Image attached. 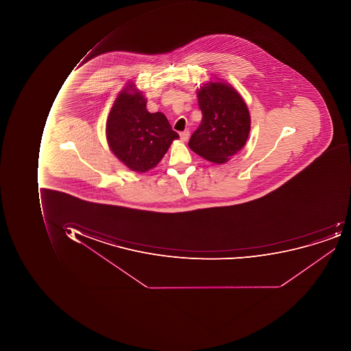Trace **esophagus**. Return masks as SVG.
Wrapping results in <instances>:
<instances>
[{
	"label": "esophagus",
	"instance_id": "1",
	"mask_svg": "<svg viewBox=\"0 0 351 351\" xmlns=\"http://www.w3.org/2000/svg\"><path fill=\"white\" fill-rule=\"evenodd\" d=\"M179 135H180V139L182 140V141H184V143H186V141H188L189 137H190V132H181V133L179 134Z\"/></svg>",
	"mask_w": 351,
	"mask_h": 351
}]
</instances>
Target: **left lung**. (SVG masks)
I'll return each instance as SVG.
<instances>
[{
	"label": "left lung",
	"mask_w": 351,
	"mask_h": 351,
	"mask_svg": "<svg viewBox=\"0 0 351 351\" xmlns=\"http://www.w3.org/2000/svg\"><path fill=\"white\" fill-rule=\"evenodd\" d=\"M197 98L202 120L189 147L206 160L223 165L245 147L251 130L250 112L241 95L220 79L202 85Z\"/></svg>",
	"instance_id": "obj_1"
}]
</instances>
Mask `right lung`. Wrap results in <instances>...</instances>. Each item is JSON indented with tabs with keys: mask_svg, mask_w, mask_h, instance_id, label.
<instances>
[{
	"mask_svg": "<svg viewBox=\"0 0 351 351\" xmlns=\"http://www.w3.org/2000/svg\"><path fill=\"white\" fill-rule=\"evenodd\" d=\"M147 98L128 83L114 101L106 120L110 151L128 169L145 173L156 167L179 135L162 112H149Z\"/></svg>",
	"mask_w": 351,
	"mask_h": 351,
	"instance_id": "add662e5",
	"label": "right lung"
}]
</instances>
